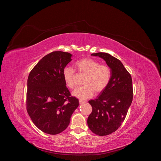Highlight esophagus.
<instances>
[{"label":"esophagus","instance_id":"1","mask_svg":"<svg viewBox=\"0 0 161 161\" xmlns=\"http://www.w3.org/2000/svg\"><path fill=\"white\" fill-rule=\"evenodd\" d=\"M79 102H80V104H83V103H86V101H83V100H82V99H80V100H79Z\"/></svg>","mask_w":161,"mask_h":161}]
</instances>
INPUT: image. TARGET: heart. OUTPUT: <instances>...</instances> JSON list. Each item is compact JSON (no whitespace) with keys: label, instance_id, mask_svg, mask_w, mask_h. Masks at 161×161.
<instances>
[{"label":"heart","instance_id":"1","mask_svg":"<svg viewBox=\"0 0 161 161\" xmlns=\"http://www.w3.org/2000/svg\"><path fill=\"white\" fill-rule=\"evenodd\" d=\"M76 69L80 74H84L83 86L78 87L73 92V96L80 99H87L93 96L94 91L99 93L108 85L111 72L110 67L101 64L98 61L90 58L80 59L75 62ZM76 72L73 68L66 67L63 71V76L66 85L69 88L76 86Z\"/></svg>","mask_w":161,"mask_h":161}]
</instances>
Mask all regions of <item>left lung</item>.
I'll use <instances>...</instances> for the list:
<instances>
[{
	"mask_svg": "<svg viewBox=\"0 0 161 161\" xmlns=\"http://www.w3.org/2000/svg\"><path fill=\"white\" fill-rule=\"evenodd\" d=\"M91 55L103 58L110 67L111 77L97 98L88 101L92 111L88 117L89 129L94 134L107 136L116 131L124 121L133 97L132 81L122 63L107 53Z\"/></svg>",
	"mask_w": 161,
	"mask_h": 161,
	"instance_id": "obj_1",
	"label": "left lung"
}]
</instances>
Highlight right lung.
<instances>
[{"label": "right lung", "instance_id": "1", "mask_svg": "<svg viewBox=\"0 0 161 161\" xmlns=\"http://www.w3.org/2000/svg\"><path fill=\"white\" fill-rule=\"evenodd\" d=\"M69 53L53 52L39 60L27 80L26 108L32 122L42 132L57 134L69 125L79 101L66 86L63 71Z\"/></svg>", "mask_w": 161, "mask_h": 161}]
</instances>
